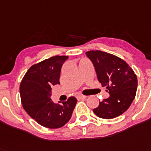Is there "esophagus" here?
<instances>
[{"label": "esophagus", "instance_id": "esophagus-1", "mask_svg": "<svg viewBox=\"0 0 151 151\" xmlns=\"http://www.w3.org/2000/svg\"><path fill=\"white\" fill-rule=\"evenodd\" d=\"M87 96H84V95H82V94H78L77 95V98L78 99H85Z\"/></svg>", "mask_w": 151, "mask_h": 151}]
</instances>
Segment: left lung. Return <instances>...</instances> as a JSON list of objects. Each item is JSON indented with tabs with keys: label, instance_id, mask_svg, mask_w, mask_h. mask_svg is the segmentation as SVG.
I'll list each match as a JSON object with an SVG mask.
<instances>
[{
	"label": "left lung",
	"instance_id": "1",
	"mask_svg": "<svg viewBox=\"0 0 151 151\" xmlns=\"http://www.w3.org/2000/svg\"><path fill=\"white\" fill-rule=\"evenodd\" d=\"M86 55L93 64L97 79L106 87L110 96L99 103L93 113L101 118L112 119L129 108L137 87V78L132 68L118 57L101 50H90Z\"/></svg>",
	"mask_w": 151,
	"mask_h": 151
}]
</instances>
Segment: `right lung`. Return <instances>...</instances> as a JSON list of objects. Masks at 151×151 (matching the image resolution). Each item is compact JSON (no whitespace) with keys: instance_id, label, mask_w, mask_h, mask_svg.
Wrapping results in <instances>:
<instances>
[{"instance_id":"add662e5","label":"right lung","mask_w":151,"mask_h":151,"mask_svg":"<svg viewBox=\"0 0 151 151\" xmlns=\"http://www.w3.org/2000/svg\"><path fill=\"white\" fill-rule=\"evenodd\" d=\"M68 59V56H54L34 64L25 73L20 85L21 103L25 111L39 124L47 128H59L65 125L78 102L74 97L58 104L50 99L51 87L60 84V70Z\"/></svg>"}]
</instances>
